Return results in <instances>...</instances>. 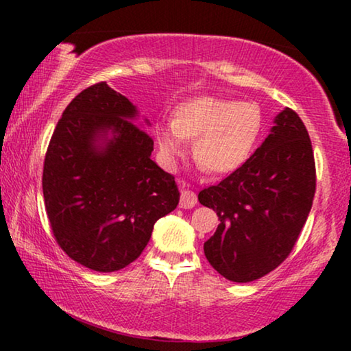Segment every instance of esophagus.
I'll list each match as a JSON object with an SVG mask.
<instances>
[{"mask_svg":"<svg viewBox=\"0 0 351 351\" xmlns=\"http://www.w3.org/2000/svg\"><path fill=\"white\" fill-rule=\"evenodd\" d=\"M196 203H198L196 193H193V191L189 189H184V191H182V195H180V208L191 209Z\"/></svg>","mask_w":351,"mask_h":351,"instance_id":"1","label":"esophagus"}]
</instances>
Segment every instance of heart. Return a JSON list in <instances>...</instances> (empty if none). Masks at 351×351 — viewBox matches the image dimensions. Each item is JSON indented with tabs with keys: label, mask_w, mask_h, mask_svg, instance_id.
<instances>
[{
	"label": "heart",
	"mask_w": 351,
	"mask_h": 351,
	"mask_svg": "<svg viewBox=\"0 0 351 351\" xmlns=\"http://www.w3.org/2000/svg\"><path fill=\"white\" fill-rule=\"evenodd\" d=\"M262 129V113L254 102L198 97L176 108L174 121L158 124L156 141L167 162L186 153V138H195L193 155L210 174H232L252 155Z\"/></svg>",
	"instance_id": "obj_1"
}]
</instances>
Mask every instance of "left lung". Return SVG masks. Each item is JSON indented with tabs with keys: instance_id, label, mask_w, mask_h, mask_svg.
<instances>
[{
	"instance_id": "left-lung-1",
	"label": "left lung",
	"mask_w": 351,
	"mask_h": 351,
	"mask_svg": "<svg viewBox=\"0 0 351 351\" xmlns=\"http://www.w3.org/2000/svg\"><path fill=\"white\" fill-rule=\"evenodd\" d=\"M273 124L239 169L198 195L220 220L204 243V256L234 282L275 270L289 256L313 204L315 160L305 124L291 108L281 110Z\"/></svg>"
}]
</instances>
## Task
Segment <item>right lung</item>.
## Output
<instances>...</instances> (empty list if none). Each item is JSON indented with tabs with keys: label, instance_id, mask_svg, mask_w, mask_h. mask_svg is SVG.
I'll list each match as a JSON object with an SVG mask.
<instances>
[{
	"label": "right lung",
	"instance_id": "right-lung-1",
	"mask_svg": "<svg viewBox=\"0 0 351 351\" xmlns=\"http://www.w3.org/2000/svg\"><path fill=\"white\" fill-rule=\"evenodd\" d=\"M138 117L128 97L94 84L69 104L47 147L43 195L52 233L66 256L94 271L136 261L156 220L179 204L174 177L152 160L143 131L152 124Z\"/></svg>",
	"mask_w": 351,
	"mask_h": 351
}]
</instances>
